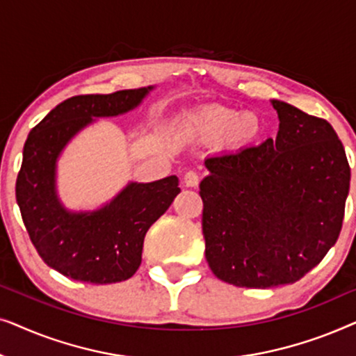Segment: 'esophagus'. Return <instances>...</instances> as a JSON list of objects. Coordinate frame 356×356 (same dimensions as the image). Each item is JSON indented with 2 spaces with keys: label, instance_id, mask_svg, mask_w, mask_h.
Wrapping results in <instances>:
<instances>
[{
  "label": "esophagus",
  "instance_id": "34e87169",
  "mask_svg": "<svg viewBox=\"0 0 356 356\" xmlns=\"http://www.w3.org/2000/svg\"><path fill=\"white\" fill-rule=\"evenodd\" d=\"M183 183H184V186H188V188H196L199 184V175L191 170V172H188L186 175H184Z\"/></svg>",
  "mask_w": 356,
  "mask_h": 356
}]
</instances>
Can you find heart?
<instances>
[{"mask_svg": "<svg viewBox=\"0 0 356 356\" xmlns=\"http://www.w3.org/2000/svg\"><path fill=\"white\" fill-rule=\"evenodd\" d=\"M259 131V120L251 113L207 108L191 113L179 121L178 133L184 139L220 140L230 136L235 143H248Z\"/></svg>", "mask_w": 356, "mask_h": 356, "instance_id": "b5f03b06", "label": "heart"}]
</instances>
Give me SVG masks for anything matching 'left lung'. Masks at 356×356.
Returning <instances> with one entry per match:
<instances>
[{
  "label": "left lung",
  "mask_w": 356,
  "mask_h": 356,
  "mask_svg": "<svg viewBox=\"0 0 356 356\" xmlns=\"http://www.w3.org/2000/svg\"><path fill=\"white\" fill-rule=\"evenodd\" d=\"M277 138L204 160L202 233L209 267L227 284H295L335 245L350 167L325 120L282 100Z\"/></svg>",
  "instance_id": "8db88e82"
}]
</instances>
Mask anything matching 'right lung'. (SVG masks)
<instances>
[{
	"mask_svg": "<svg viewBox=\"0 0 356 356\" xmlns=\"http://www.w3.org/2000/svg\"><path fill=\"white\" fill-rule=\"evenodd\" d=\"M155 89L76 95L56 105L24 144L16 199L29 236L47 266L89 284H116L136 274L143 261L145 233L181 191L178 178L129 181L94 211H71L61 202L56 170L66 145L94 124L138 108Z\"/></svg>",
	"mask_w": 356,
	"mask_h": 356,
	"instance_id": "obj_1",
	"label": "right lung"
}]
</instances>
